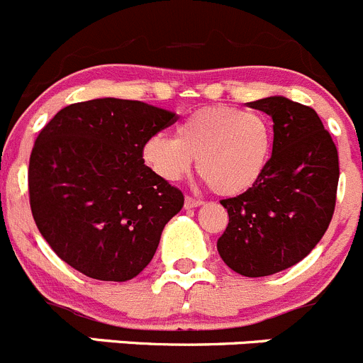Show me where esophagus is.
Returning a JSON list of instances; mask_svg holds the SVG:
<instances>
[{
    "label": "esophagus",
    "instance_id": "esophagus-1",
    "mask_svg": "<svg viewBox=\"0 0 363 363\" xmlns=\"http://www.w3.org/2000/svg\"><path fill=\"white\" fill-rule=\"evenodd\" d=\"M203 204V201L201 199H196V197L192 196H186L185 197V210H192V208H197Z\"/></svg>",
    "mask_w": 363,
    "mask_h": 363
}]
</instances>
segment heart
<instances>
[{"label": "heart", "mask_w": 363, "mask_h": 363, "mask_svg": "<svg viewBox=\"0 0 363 363\" xmlns=\"http://www.w3.org/2000/svg\"><path fill=\"white\" fill-rule=\"evenodd\" d=\"M274 134L263 114L228 106L194 111L177 138L159 134L143 146V160L159 178L180 182L197 159V173L222 196L249 190L272 159Z\"/></svg>", "instance_id": "1"}]
</instances>
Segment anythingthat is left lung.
<instances>
[{
  "label": "left lung",
  "mask_w": 363,
  "mask_h": 363,
  "mask_svg": "<svg viewBox=\"0 0 363 363\" xmlns=\"http://www.w3.org/2000/svg\"><path fill=\"white\" fill-rule=\"evenodd\" d=\"M274 120L272 159L249 190L222 199L229 222L217 242L224 263L245 277H267L302 261L333 217L339 155L312 107L268 96L247 104Z\"/></svg>",
  "instance_id": "1"
}]
</instances>
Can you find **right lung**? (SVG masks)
<instances>
[{
    "label": "right lung",
    "instance_id": "obj_1",
    "mask_svg": "<svg viewBox=\"0 0 363 363\" xmlns=\"http://www.w3.org/2000/svg\"><path fill=\"white\" fill-rule=\"evenodd\" d=\"M174 121L139 100L95 99L63 107L42 128L28 167L30 206L65 263L96 281L145 270L183 194L145 166L143 146Z\"/></svg>",
    "mask_w": 363,
    "mask_h": 363
}]
</instances>
